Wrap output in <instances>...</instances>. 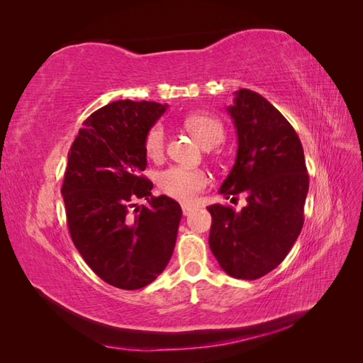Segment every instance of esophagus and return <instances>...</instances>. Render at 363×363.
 Here are the masks:
<instances>
[{"instance_id":"obj_1","label":"esophagus","mask_w":363,"mask_h":363,"mask_svg":"<svg viewBox=\"0 0 363 363\" xmlns=\"http://www.w3.org/2000/svg\"><path fill=\"white\" fill-rule=\"evenodd\" d=\"M194 208H195L194 206H189V204H183V206H182V211H183V215H184V216H188V215H191V213L194 212Z\"/></svg>"}]
</instances>
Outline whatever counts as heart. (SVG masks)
I'll return each mask as SVG.
<instances>
[{
  "mask_svg": "<svg viewBox=\"0 0 363 363\" xmlns=\"http://www.w3.org/2000/svg\"><path fill=\"white\" fill-rule=\"evenodd\" d=\"M184 127L196 138L204 148H213L221 144L225 130L221 121L211 115L194 113L184 119ZM164 128L162 124H155L145 135L144 150L150 160H160L164 155ZM157 184L160 191L171 199L182 203H194L208 184L207 174L200 169H188L182 167H171L159 172Z\"/></svg>",
  "mask_w": 363,
  "mask_h": 363,
  "instance_id": "heart-1",
  "label": "heart"
}]
</instances>
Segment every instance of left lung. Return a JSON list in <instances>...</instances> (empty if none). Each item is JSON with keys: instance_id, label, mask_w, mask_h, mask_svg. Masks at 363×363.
<instances>
[{"instance_id": "1", "label": "left lung", "mask_w": 363, "mask_h": 363, "mask_svg": "<svg viewBox=\"0 0 363 363\" xmlns=\"http://www.w3.org/2000/svg\"><path fill=\"white\" fill-rule=\"evenodd\" d=\"M238 133L232 171L219 192L244 194L247 206L212 204L208 247L228 276L256 280L288 256L304 223L309 192L298 135L276 107L257 92L239 89L227 107Z\"/></svg>"}]
</instances>
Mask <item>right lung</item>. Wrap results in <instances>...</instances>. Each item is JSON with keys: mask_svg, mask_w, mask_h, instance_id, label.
<instances>
[{"mask_svg": "<svg viewBox=\"0 0 363 363\" xmlns=\"http://www.w3.org/2000/svg\"><path fill=\"white\" fill-rule=\"evenodd\" d=\"M155 101L121 100L83 123L68 152L62 195L75 248L89 268L119 289H140L167 268L177 239L182 207L152 196L147 131L167 111ZM145 198L130 211V201Z\"/></svg>", "mask_w": 363, "mask_h": 363, "instance_id": "add662e5", "label": "right lung"}]
</instances>
